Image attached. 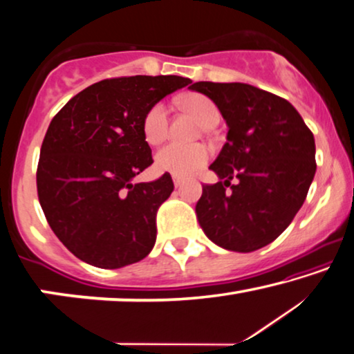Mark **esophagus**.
<instances>
[{
  "instance_id": "esophagus-1",
  "label": "esophagus",
  "mask_w": 354,
  "mask_h": 354,
  "mask_svg": "<svg viewBox=\"0 0 354 354\" xmlns=\"http://www.w3.org/2000/svg\"><path fill=\"white\" fill-rule=\"evenodd\" d=\"M183 179L178 178V176H173V184H175V187H181L183 186Z\"/></svg>"
}]
</instances>
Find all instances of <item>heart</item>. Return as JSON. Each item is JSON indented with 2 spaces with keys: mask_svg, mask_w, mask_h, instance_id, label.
<instances>
[{
  "mask_svg": "<svg viewBox=\"0 0 354 354\" xmlns=\"http://www.w3.org/2000/svg\"><path fill=\"white\" fill-rule=\"evenodd\" d=\"M184 106L197 118L203 127H214L219 120V109L214 102L202 93H191L184 98ZM168 133V106L159 102L146 111L143 118V136L146 143L160 145ZM209 159L208 147L203 145H167L157 151L154 167L157 171L186 178L200 170Z\"/></svg>",
  "mask_w": 354,
  "mask_h": 354,
  "instance_id": "heart-1",
  "label": "heart"
}]
</instances>
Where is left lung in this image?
Returning <instances> with one entry per match:
<instances>
[{"label": "left lung", "mask_w": 354, "mask_h": 354, "mask_svg": "<svg viewBox=\"0 0 354 354\" xmlns=\"http://www.w3.org/2000/svg\"><path fill=\"white\" fill-rule=\"evenodd\" d=\"M191 88L213 100L229 127L209 165L221 181L205 184L195 205L200 227L224 250H259L283 234L305 202L316 171L313 133L288 100L250 84Z\"/></svg>", "instance_id": "obj_1"}]
</instances>
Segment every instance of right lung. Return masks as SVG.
<instances>
[{
    "mask_svg": "<svg viewBox=\"0 0 354 354\" xmlns=\"http://www.w3.org/2000/svg\"><path fill=\"white\" fill-rule=\"evenodd\" d=\"M191 82L181 76L104 79L52 119L36 186L50 229L77 259L120 268L154 248L157 209L175 186L168 173L133 183L154 162L143 118L152 104Z\"/></svg>",
    "mask_w": 354,
    "mask_h": 354,
    "instance_id": "1",
    "label": "right lung"
}]
</instances>
